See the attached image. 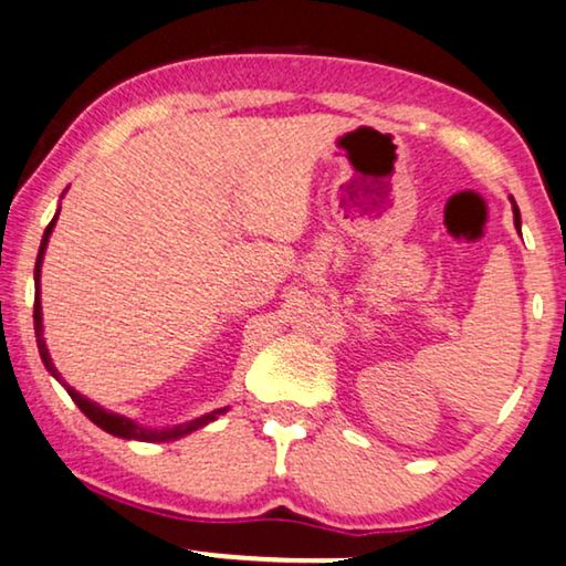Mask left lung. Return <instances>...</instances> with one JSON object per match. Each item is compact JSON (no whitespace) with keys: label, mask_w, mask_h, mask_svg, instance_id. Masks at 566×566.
Masks as SVG:
<instances>
[{"label":"left lung","mask_w":566,"mask_h":566,"mask_svg":"<svg viewBox=\"0 0 566 566\" xmlns=\"http://www.w3.org/2000/svg\"><path fill=\"white\" fill-rule=\"evenodd\" d=\"M512 214H515V228L520 230V209L515 205V199H512Z\"/></svg>","instance_id":"8db88e82"}]
</instances>
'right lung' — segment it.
Here are the masks:
<instances>
[{
    "mask_svg": "<svg viewBox=\"0 0 566 566\" xmlns=\"http://www.w3.org/2000/svg\"><path fill=\"white\" fill-rule=\"evenodd\" d=\"M59 217V212H56ZM56 217L49 222L46 232H43V240H41V251H38V261H35V305H33V323H35V342H38V352H41V359L43 365H46V370L54 375V378L62 382L66 388V394L72 396V401L80 406V411L85 413V417L97 424L101 429H105L108 434H116V437H124V440H142V442H168V440H178V437H186L191 434L193 429H201L209 421H214L220 413H224L228 409H217V411H209L205 417L193 419V421H186V424H176V427H163V429H149V427H142L137 424L134 419H126L120 417V413H113L108 409H103V406H97L95 401H90L77 390L66 386L62 380V375L56 373L54 361L49 357V349H46V338H43V313H41V263H43V253H46V245H49V235L54 232V224H56Z\"/></svg>",
    "mask_w": 566,
    "mask_h": 566,
    "instance_id": "add662e5",
    "label": "right lung"
}]
</instances>
